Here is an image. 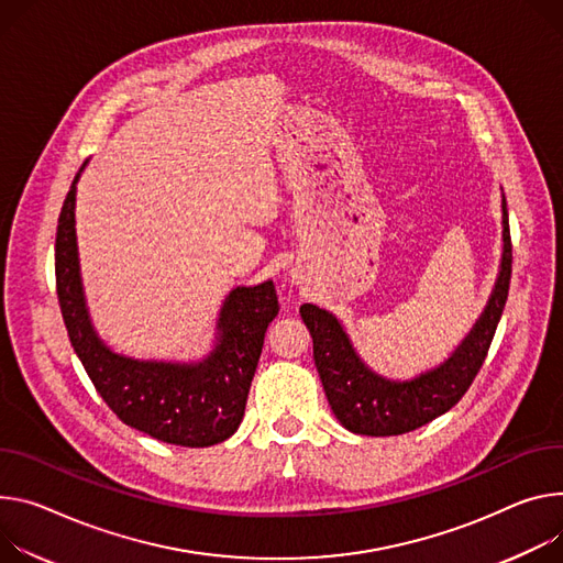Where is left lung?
<instances>
[{"instance_id":"left-lung-1","label":"left lung","mask_w":563,"mask_h":563,"mask_svg":"<svg viewBox=\"0 0 563 563\" xmlns=\"http://www.w3.org/2000/svg\"><path fill=\"white\" fill-rule=\"evenodd\" d=\"M503 211V253L494 289L470 334L457 343L440 366L411 379H388L375 373L352 345L343 323L319 305H300L302 323L314 341V364L336 420L360 435H401L416 431L446 413L478 375L496 325L500 321L509 276H512V242H509L507 201Z\"/></svg>"}]
</instances>
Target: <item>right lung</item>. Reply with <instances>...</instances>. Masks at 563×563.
<instances>
[{
    "label": "right lung",
    "instance_id": "right-lung-1",
    "mask_svg": "<svg viewBox=\"0 0 563 563\" xmlns=\"http://www.w3.org/2000/svg\"><path fill=\"white\" fill-rule=\"evenodd\" d=\"M80 173L67 192L56 233L58 300L78 360L98 395L128 427L181 446L224 442L242 422L265 332L280 310L274 280L229 291L218 314L213 350L199 362L134 360L114 352L91 323L80 276L76 240Z\"/></svg>",
    "mask_w": 563,
    "mask_h": 563
}]
</instances>
